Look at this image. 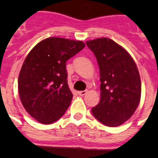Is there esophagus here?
Wrapping results in <instances>:
<instances>
[{
    "mask_svg": "<svg viewBox=\"0 0 158 158\" xmlns=\"http://www.w3.org/2000/svg\"><path fill=\"white\" fill-rule=\"evenodd\" d=\"M86 94H87V90H84V91L78 92V94H79V96H84V95H85Z\"/></svg>",
    "mask_w": 158,
    "mask_h": 158,
    "instance_id": "1",
    "label": "esophagus"
}]
</instances>
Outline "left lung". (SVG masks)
Instances as JSON below:
<instances>
[{
    "label": "left lung",
    "mask_w": 158,
    "mask_h": 158,
    "mask_svg": "<svg viewBox=\"0 0 158 158\" xmlns=\"http://www.w3.org/2000/svg\"><path fill=\"white\" fill-rule=\"evenodd\" d=\"M98 63L101 98L92 113L103 125L115 127L130 119L141 98L137 65L122 47L107 38L87 41Z\"/></svg>",
    "instance_id": "obj_1"
}]
</instances>
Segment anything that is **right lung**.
<instances>
[{"mask_svg": "<svg viewBox=\"0 0 158 158\" xmlns=\"http://www.w3.org/2000/svg\"><path fill=\"white\" fill-rule=\"evenodd\" d=\"M84 47L81 41L49 38L38 43L25 58L19 75V94L27 112L38 122L54 123L70 105L73 94L65 64Z\"/></svg>", "mask_w": 158, "mask_h": 158, "instance_id": "1", "label": "right lung"}]
</instances>
